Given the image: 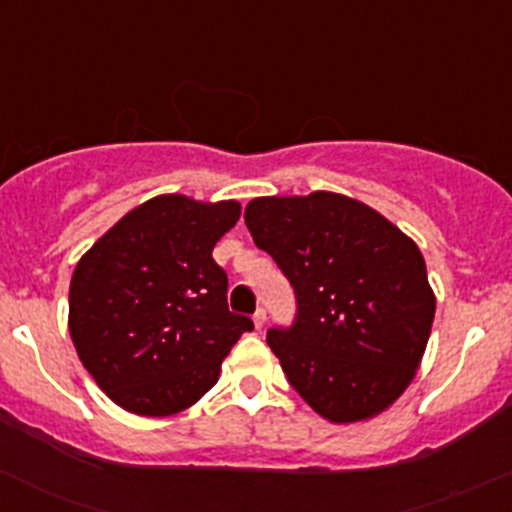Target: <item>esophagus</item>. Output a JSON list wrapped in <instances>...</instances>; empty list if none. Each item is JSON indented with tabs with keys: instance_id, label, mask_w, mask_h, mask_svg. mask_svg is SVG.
Returning a JSON list of instances; mask_svg holds the SVG:
<instances>
[{
	"instance_id": "obj_1",
	"label": "esophagus",
	"mask_w": 512,
	"mask_h": 512,
	"mask_svg": "<svg viewBox=\"0 0 512 512\" xmlns=\"http://www.w3.org/2000/svg\"><path fill=\"white\" fill-rule=\"evenodd\" d=\"M252 322H255V327H257V329L265 327V322H267V312H265V309L257 307V312L252 314Z\"/></svg>"
}]
</instances>
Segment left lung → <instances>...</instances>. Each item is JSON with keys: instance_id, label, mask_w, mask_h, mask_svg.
Returning <instances> with one entry per match:
<instances>
[{"instance_id": "obj_1", "label": "left lung", "mask_w": 512, "mask_h": 512, "mask_svg": "<svg viewBox=\"0 0 512 512\" xmlns=\"http://www.w3.org/2000/svg\"><path fill=\"white\" fill-rule=\"evenodd\" d=\"M245 225L297 299L294 322L267 329L292 389L334 423L389 409L414 379L436 312L416 242L337 193L257 198Z\"/></svg>"}]
</instances>
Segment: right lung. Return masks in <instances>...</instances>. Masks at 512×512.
Returning a JSON list of instances; mask_svg holds the SVG:
<instances>
[{"mask_svg":"<svg viewBox=\"0 0 512 512\" xmlns=\"http://www.w3.org/2000/svg\"><path fill=\"white\" fill-rule=\"evenodd\" d=\"M240 203L158 195L123 215L76 265L69 332L94 381L121 409L170 416L215 386L255 324L227 307L213 247Z\"/></svg>","mask_w":512,"mask_h":512,"instance_id":"1","label":"right lung"}]
</instances>
